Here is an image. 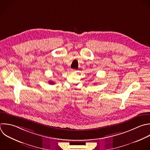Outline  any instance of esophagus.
Listing matches in <instances>:
<instances>
[{
  "label": "esophagus",
  "mask_w": 150,
  "mask_h": 150,
  "mask_svg": "<svg viewBox=\"0 0 150 150\" xmlns=\"http://www.w3.org/2000/svg\"><path fill=\"white\" fill-rule=\"evenodd\" d=\"M77 71V70L76 69H71V72H73V73H76Z\"/></svg>",
  "instance_id": "34e87169"
}]
</instances>
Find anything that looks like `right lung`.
Here are the masks:
<instances>
[{"mask_svg": "<svg viewBox=\"0 0 150 150\" xmlns=\"http://www.w3.org/2000/svg\"><path fill=\"white\" fill-rule=\"evenodd\" d=\"M49 83L51 84H54V82H53V81H49Z\"/></svg>", "mask_w": 150, "mask_h": 150, "instance_id": "right-lung-1", "label": "right lung"}]
</instances>
